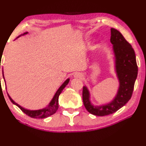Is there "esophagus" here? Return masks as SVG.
<instances>
[{
	"instance_id": "1",
	"label": "esophagus",
	"mask_w": 146,
	"mask_h": 146,
	"mask_svg": "<svg viewBox=\"0 0 146 146\" xmlns=\"http://www.w3.org/2000/svg\"><path fill=\"white\" fill-rule=\"evenodd\" d=\"M73 76H74V77H76V78H80V79H81V78H82V77H83V74L81 73H78V72H76V73H74Z\"/></svg>"
}]
</instances>
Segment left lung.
I'll return each instance as SVG.
<instances>
[{
	"label": "left lung",
	"mask_w": 146,
	"mask_h": 146,
	"mask_svg": "<svg viewBox=\"0 0 146 146\" xmlns=\"http://www.w3.org/2000/svg\"><path fill=\"white\" fill-rule=\"evenodd\" d=\"M110 42L113 45L114 68L119 81V87L114 99L109 103L94 106L90 100L87 87L83 88V101L87 111L93 115L103 116L111 114L124 106L132 95L137 75V66L134 49L122 34L114 28L110 29Z\"/></svg>",
	"instance_id": "left-lung-1"
}]
</instances>
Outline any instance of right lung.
I'll return each mask as SVG.
<instances>
[{
	"label": "right lung",
	"instance_id": "obj_1",
	"mask_svg": "<svg viewBox=\"0 0 146 146\" xmlns=\"http://www.w3.org/2000/svg\"><path fill=\"white\" fill-rule=\"evenodd\" d=\"M27 34L28 32H25L22 35L23 36V35H25ZM22 35H20V36H22ZM20 36H18V38H19ZM3 76H4V74H3ZM4 79H5V77H4ZM69 79H67L66 81H65L64 83L60 86V87H59L58 90L56 91V93H55V94H54V96H53V98L50 101V103H49L48 105L47 106L46 108H42V109L35 110L26 109V108L22 107L21 106H20L19 104L14 102V100L12 99V98L10 96L9 94H8V96H9L10 100H11V101L12 102V103L17 106L18 108H20V110H21L23 112H24L26 114H27L28 116H29L31 117V118H46L47 117L50 116L51 115L55 114L57 110V109H58L59 96V94L61 93V92H62L63 89H64V88L66 87L67 84L69 83Z\"/></svg>",
	"mask_w": 146,
	"mask_h": 146
}]
</instances>
